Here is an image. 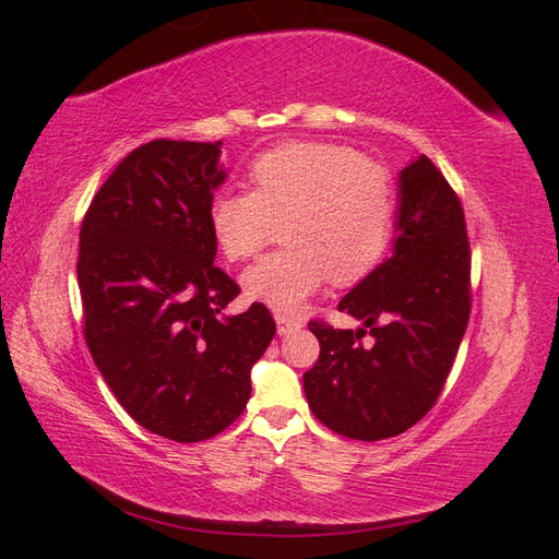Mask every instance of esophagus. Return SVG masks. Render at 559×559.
Here are the masks:
<instances>
[{
	"instance_id": "34e87169",
	"label": "esophagus",
	"mask_w": 559,
	"mask_h": 559,
	"mask_svg": "<svg viewBox=\"0 0 559 559\" xmlns=\"http://www.w3.org/2000/svg\"><path fill=\"white\" fill-rule=\"evenodd\" d=\"M275 321H277V333L280 335H289V333H296V331L302 329V321L300 319H294V317L282 314V312L275 314Z\"/></svg>"
}]
</instances>
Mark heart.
<instances>
[{"label":"heart","instance_id":"b5f03b06","mask_svg":"<svg viewBox=\"0 0 559 559\" xmlns=\"http://www.w3.org/2000/svg\"><path fill=\"white\" fill-rule=\"evenodd\" d=\"M253 191L212 200L210 230L228 261H245L286 222L292 249L267 253L242 275L245 294L280 312L331 282L364 280L389 245L396 186L386 167L337 144L294 142L251 165Z\"/></svg>","mask_w":559,"mask_h":559}]
</instances>
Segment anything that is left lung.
<instances>
[{
  "label": "left lung",
  "instance_id": "1",
  "mask_svg": "<svg viewBox=\"0 0 559 559\" xmlns=\"http://www.w3.org/2000/svg\"><path fill=\"white\" fill-rule=\"evenodd\" d=\"M337 310L361 326L310 321L321 352L302 389L314 417L354 441H382L411 429L441 396L471 314L464 210L427 156L413 158L399 175L392 257L370 270Z\"/></svg>",
  "mask_w": 559,
  "mask_h": 559
}]
</instances>
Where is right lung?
<instances>
[{"mask_svg": "<svg viewBox=\"0 0 559 559\" xmlns=\"http://www.w3.org/2000/svg\"><path fill=\"white\" fill-rule=\"evenodd\" d=\"M222 142L154 140L118 163L81 224L76 280L86 343L140 427L177 443L230 427L251 396V366L275 335L263 302L214 265Z\"/></svg>", "mask_w": 559, "mask_h": 559, "instance_id": "right-lung-1", "label": "right lung"}]
</instances>
